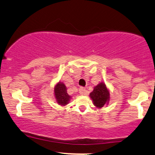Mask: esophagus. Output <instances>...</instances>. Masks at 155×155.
Returning <instances> with one entry per match:
<instances>
[{"label": "esophagus", "mask_w": 155, "mask_h": 155, "mask_svg": "<svg viewBox=\"0 0 155 155\" xmlns=\"http://www.w3.org/2000/svg\"><path fill=\"white\" fill-rule=\"evenodd\" d=\"M79 93L81 94H87V89H86L85 88H84V87H81V88L79 89Z\"/></svg>", "instance_id": "1"}]
</instances>
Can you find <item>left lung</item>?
<instances>
[{
	"instance_id": "left-lung-1",
	"label": "left lung",
	"mask_w": 155,
	"mask_h": 155,
	"mask_svg": "<svg viewBox=\"0 0 155 155\" xmlns=\"http://www.w3.org/2000/svg\"><path fill=\"white\" fill-rule=\"evenodd\" d=\"M93 104L97 108H102L104 105H108L110 101V91L105 84L101 82L94 87V89L89 94Z\"/></svg>"
}]
</instances>
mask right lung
<instances>
[{"instance_id": "1", "label": "right lung", "mask_w": 155, "mask_h": 155, "mask_svg": "<svg viewBox=\"0 0 155 155\" xmlns=\"http://www.w3.org/2000/svg\"><path fill=\"white\" fill-rule=\"evenodd\" d=\"M54 95L56 99V101L59 105L65 106L70 101L71 98L67 93V88L66 85L63 82H58L54 87Z\"/></svg>"}]
</instances>
